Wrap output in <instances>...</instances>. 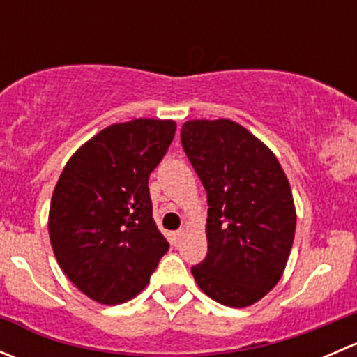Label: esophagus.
<instances>
[{
  "instance_id": "1",
  "label": "esophagus",
  "mask_w": 357,
  "mask_h": 357,
  "mask_svg": "<svg viewBox=\"0 0 357 357\" xmlns=\"http://www.w3.org/2000/svg\"><path fill=\"white\" fill-rule=\"evenodd\" d=\"M183 236H185V228L178 229V231L174 233V240H176V243H179V242H181V238H183Z\"/></svg>"
}]
</instances>
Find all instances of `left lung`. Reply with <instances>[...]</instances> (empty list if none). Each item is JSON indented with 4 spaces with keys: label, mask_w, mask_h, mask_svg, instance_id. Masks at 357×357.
Segmentation results:
<instances>
[{
    "label": "left lung",
    "mask_w": 357,
    "mask_h": 357,
    "mask_svg": "<svg viewBox=\"0 0 357 357\" xmlns=\"http://www.w3.org/2000/svg\"><path fill=\"white\" fill-rule=\"evenodd\" d=\"M186 157L208 202L207 257L197 285L228 307L261 301L285 271L297 225L289 178L275 153L229 119H193L181 128Z\"/></svg>",
    "instance_id": "8db88e82"
}]
</instances>
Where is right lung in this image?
<instances>
[{"instance_id": "right-lung-1", "label": "right lung", "mask_w": 357, "mask_h": 357, "mask_svg": "<svg viewBox=\"0 0 357 357\" xmlns=\"http://www.w3.org/2000/svg\"><path fill=\"white\" fill-rule=\"evenodd\" d=\"M174 132L171 119L112 124L75 150L56 181L48 214L53 254L100 304L136 297L169 250L153 221L149 176Z\"/></svg>"}]
</instances>
